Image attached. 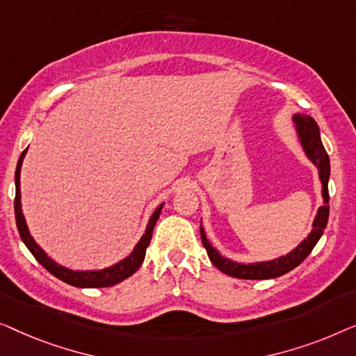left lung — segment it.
<instances>
[{
  "label": "left lung",
  "instance_id": "left-lung-1",
  "mask_svg": "<svg viewBox=\"0 0 356 356\" xmlns=\"http://www.w3.org/2000/svg\"><path fill=\"white\" fill-rule=\"evenodd\" d=\"M292 121L295 124V132L300 140L305 154L312 161L314 166L318 168L319 180H321V195H323V207H319L316 216L313 221V229L308 234L307 238H303L292 252L282 257L268 259V261H253V263H238L234 259L226 258L224 254L219 253L209 242L204 232L203 224H200V234H202L203 247L207 248L208 257L211 263L216 266L219 271L227 274L230 277L237 279H252V280H261V279H274L282 276L297 268L305 258L312 253L314 245L321 238L324 229L327 226L329 219V176H330V164L326 149L323 147L321 134H319V127L316 121L308 114H293Z\"/></svg>",
  "mask_w": 356,
  "mask_h": 356
}]
</instances>
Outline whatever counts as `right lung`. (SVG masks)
Instances as JSON below:
<instances>
[{
	"mask_svg": "<svg viewBox=\"0 0 356 356\" xmlns=\"http://www.w3.org/2000/svg\"><path fill=\"white\" fill-rule=\"evenodd\" d=\"M27 149H24L21 158L17 161V168H16V176H14V182H16V198H14V213H16V224H17V230L19 235H21L22 242L26 243V247L30 250V253L33 254L35 259L42 264V266L53 274L54 277L61 279L63 282H66L69 285H74V287H80V289H98V287H111V285H116L119 282H122L124 279H127L132 276V274L137 271V269L142 266L143 259H145V253H147V248L149 242H152V235H153V229L154 224H156L159 214H161V209L164 207V203L159 204V207L154 209V213L149 216L147 229H145V234L142 235V238L138 240L137 245H135L132 253L126 257L121 261H118L116 264H111V266L104 268V269H87V271H79V269H69L63 264H59L58 261L49 257V254L44 252V250L40 247V245L35 242V238L30 235V230L27 227L26 218H24L22 213V204H21V168H22V161L26 158Z\"/></svg>",
	"mask_w": 356,
	"mask_h": 356,
	"instance_id": "obj_1",
	"label": "right lung"
}]
</instances>
